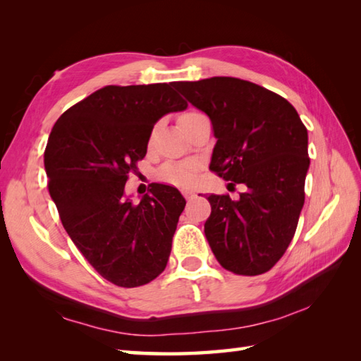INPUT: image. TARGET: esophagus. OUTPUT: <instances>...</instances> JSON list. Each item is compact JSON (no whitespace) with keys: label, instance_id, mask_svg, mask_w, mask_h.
<instances>
[{"label":"esophagus","instance_id":"obj_1","mask_svg":"<svg viewBox=\"0 0 361 361\" xmlns=\"http://www.w3.org/2000/svg\"><path fill=\"white\" fill-rule=\"evenodd\" d=\"M181 192H183V195H185V197L188 198V200H189V198H192V197L195 195V192H194V190H192V189H189V188H185V189H181Z\"/></svg>","mask_w":361,"mask_h":361}]
</instances>
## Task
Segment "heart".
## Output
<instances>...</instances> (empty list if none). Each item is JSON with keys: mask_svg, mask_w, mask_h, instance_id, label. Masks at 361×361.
<instances>
[{"mask_svg": "<svg viewBox=\"0 0 361 361\" xmlns=\"http://www.w3.org/2000/svg\"><path fill=\"white\" fill-rule=\"evenodd\" d=\"M200 113L186 111L180 116V126L186 124L188 121L198 116ZM197 176V166L192 163H173L167 164L163 171L159 172V178L164 180L175 186H189Z\"/></svg>", "mask_w": 361, "mask_h": 361, "instance_id": "heart-1", "label": "heart"}]
</instances>
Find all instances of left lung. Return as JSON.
<instances>
[{
    "label": "left lung",
    "instance_id": "1",
    "mask_svg": "<svg viewBox=\"0 0 361 361\" xmlns=\"http://www.w3.org/2000/svg\"><path fill=\"white\" fill-rule=\"evenodd\" d=\"M173 87L211 119V171L247 186L239 200L208 197L204 235L214 256L228 271L262 274L296 231L310 166L307 128L293 105L256 83L211 78Z\"/></svg>",
    "mask_w": 361,
    "mask_h": 361
}]
</instances>
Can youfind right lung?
<instances>
[{"mask_svg":"<svg viewBox=\"0 0 361 361\" xmlns=\"http://www.w3.org/2000/svg\"><path fill=\"white\" fill-rule=\"evenodd\" d=\"M172 83L104 87L54 124L44 150L49 194L60 220L94 270L132 288L164 271L186 200L153 183L140 203L126 183L147 153L153 126L188 109Z\"/></svg>","mask_w":361,"mask_h":361,"instance_id":"right-lung-1","label":"right lung"}]
</instances>
